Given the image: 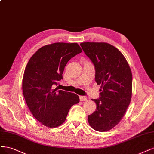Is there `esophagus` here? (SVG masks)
Instances as JSON below:
<instances>
[{
    "label": "esophagus",
    "mask_w": 154,
    "mask_h": 154,
    "mask_svg": "<svg viewBox=\"0 0 154 154\" xmlns=\"http://www.w3.org/2000/svg\"><path fill=\"white\" fill-rule=\"evenodd\" d=\"M79 99H80L81 101H85V100H87V97H85V96H79Z\"/></svg>",
    "instance_id": "obj_1"
}]
</instances>
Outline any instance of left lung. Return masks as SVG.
I'll return each mask as SVG.
<instances>
[{
  "label": "left lung",
  "instance_id": "left-lung-1",
  "mask_svg": "<svg viewBox=\"0 0 154 154\" xmlns=\"http://www.w3.org/2000/svg\"><path fill=\"white\" fill-rule=\"evenodd\" d=\"M85 54L94 63L95 79L100 85L99 98L92 99L96 110L88 116L94 130L105 132L113 128L124 116L132 97V76L122 53L106 43H82Z\"/></svg>",
  "mask_w": 154,
  "mask_h": 154
}]
</instances>
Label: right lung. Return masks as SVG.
<instances>
[{"label":"right lung","mask_w":154,"mask_h":154,"mask_svg":"<svg viewBox=\"0 0 154 154\" xmlns=\"http://www.w3.org/2000/svg\"><path fill=\"white\" fill-rule=\"evenodd\" d=\"M82 51L76 43H55L41 47L31 57L22 80L23 96L34 117L54 128L64 122L72 106L79 102L78 95L54 88L67 62Z\"/></svg>","instance_id":"add662e5"}]
</instances>
